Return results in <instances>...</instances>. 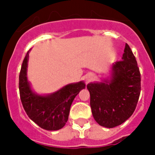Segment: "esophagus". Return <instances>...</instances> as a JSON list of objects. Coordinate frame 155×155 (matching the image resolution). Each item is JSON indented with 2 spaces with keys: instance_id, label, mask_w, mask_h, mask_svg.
Wrapping results in <instances>:
<instances>
[{
  "instance_id": "34e87169",
  "label": "esophagus",
  "mask_w": 155,
  "mask_h": 155,
  "mask_svg": "<svg viewBox=\"0 0 155 155\" xmlns=\"http://www.w3.org/2000/svg\"><path fill=\"white\" fill-rule=\"evenodd\" d=\"M92 79V75L91 74H87L86 77V82H88Z\"/></svg>"
}]
</instances>
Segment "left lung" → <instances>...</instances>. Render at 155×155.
I'll return each instance as SVG.
<instances>
[{"label":"left lung","instance_id":"1","mask_svg":"<svg viewBox=\"0 0 155 155\" xmlns=\"http://www.w3.org/2000/svg\"><path fill=\"white\" fill-rule=\"evenodd\" d=\"M122 60L113 64L110 80L87 85L93 117L107 128L117 127L132 116L141 90L137 63L127 43Z\"/></svg>","mask_w":155,"mask_h":155}]
</instances>
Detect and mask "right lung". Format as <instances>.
Listing matches in <instances>:
<instances>
[{"mask_svg":"<svg viewBox=\"0 0 155 155\" xmlns=\"http://www.w3.org/2000/svg\"><path fill=\"white\" fill-rule=\"evenodd\" d=\"M28 51L19 74V93L23 108L34 123L46 130H57L68 122L71 105L85 87L83 81L69 84L51 94L39 95L31 91L27 79Z\"/></svg>","mask_w":155,"mask_h":155,"instance_id":"right-lung-1","label":"right lung"}]
</instances>
